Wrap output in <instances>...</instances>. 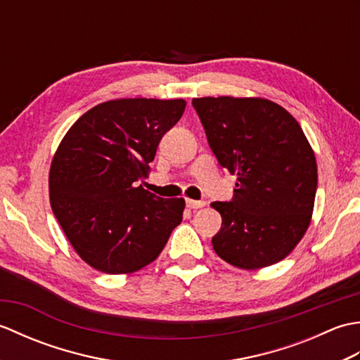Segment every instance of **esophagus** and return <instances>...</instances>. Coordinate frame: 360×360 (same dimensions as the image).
<instances>
[{"instance_id":"esophagus-1","label":"esophagus","mask_w":360,"mask_h":360,"mask_svg":"<svg viewBox=\"0 0 360 360\" xmlns=\"http://www.w3.org/2000/svg\"><path fill=\"white\" fill-rule=\"evenodd\" d=\"M186 204L188 209H201L205 205L204 201H195V200H186Z\"/></svg>"}]
</instances>
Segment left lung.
Instances as JSON below:
<instances>
[{
  "mask_svg": "<svg viewBox=\"0 0 360 360\" xmlns=\"http://www.w3.org/2000/svg\"><path fill=\"white\" fill-rule=\"evenodd\" d=\"M213 155L236 174L223 224L212 238L219 258L259 269L290 254L311 223L317 164L302 127L283 106L258 97L193 98Z\"/></svg>",
  "mask_w": 360,
  "mask_h": 360,
  "instance_id": "8db88e82",
  "label": "left lung"
}]
</instances>
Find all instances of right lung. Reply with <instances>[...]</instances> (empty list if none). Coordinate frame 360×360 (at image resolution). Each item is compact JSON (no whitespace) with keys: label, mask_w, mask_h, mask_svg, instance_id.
Segmentation results:
<instances>
[{"label":"right lung","mask_w":360,"mask_h":360,"mask_svg":"<svg viewBox=\"0 0 360 360\" xmlns=\"http://www.w3.org/2000/svg\"><path fill=\"white\" fill-rule=\"evenodd\" d=\"M186 101L117 98L86 111L53 155V215L83 262L106 274H131L159 257L181 224L186 201L145 190L162 136Z\"/></svg>","instance_id":"add662e5"}]
</instances>
